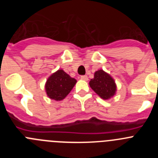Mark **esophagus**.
I'll list each match as a JSON object with an SVG mask.
<instances>
[{"label": "esophagus", "instance_id": "34e87169", "mask_svg": "<svg viewBox=\"0 0 158 158\" xmlns=\"http://www.w3.org/2000/svg\"><path fill=\"white\" fill-rule=\"evenodd\" d=\"M81 80H84V81H87L88 80V77L86 76V75H82V76H81Z\"/></svg>", "mask_w": 158, "mask_h": 158}]
</instances>
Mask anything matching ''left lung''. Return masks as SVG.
<instances>
[{
  "mask_svg": "<svg viewBox=\"0 0 158 158\" xmlns=\"http://www.w3.org/2000/svg\"><path fill=\"white\" fill-rule=\"evenodd\" d=\"M89 85L96 94L104 100L112 97L116 92V85L114 79L102 69L95 72L94 78L89 81Z\"/></svg>",
  "mask_w": 158,
  "mask_h": 158,
  "instance_id": "left-lung-1",
  "label": "left lung"
}]
</instances>
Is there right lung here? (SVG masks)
Returning <instances> with one entry per match:
<instances>
[{
    "label": "right lung",
    "mask_w": 158,
    "mask_h": 158,
    "mask_svg": "<svg viewBox=\"0 0 158 158\" xmlns=\"http://www.w3.org/2000/svg\"><path fill=\"white\" fill-rule=\"evenodd\" d=\"M77 80L71 77L62 69H58L49 77L45 85L46 93L49 98L62 100L74 87Z\"/></svg>",
    "instance_id": "1"
}]
</instances>
